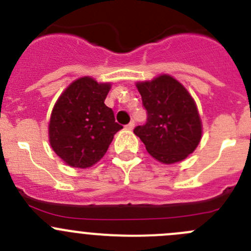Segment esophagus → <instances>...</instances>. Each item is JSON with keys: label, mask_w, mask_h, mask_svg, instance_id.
Masks as SVG:
<instances>
[{"label": "esophagus", "mask_w": 251, "mask_h": 251, "mask_svg": "<svg viewBox=\"0 0 251 251\" xmlns=\"http://www.w3.org/2000/svg\"><path fill=\"white\" fill-rule=\"evenodd\" d=\"M133 127H135V123H133V121H131V123H128L127 125H126V130H132Z\"/></svg>", "instance_id": "34e87169"}]
</instances>
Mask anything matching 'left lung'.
Segmentation results:
<instances>
[{
  "label": "left lung",
  "instance_id": "8db88e82",
  "mask_svg": "<svg viewBox=\"0 0 251 251\" xmlns=\"http://www.w3.org/2000/svg\"><path fill=\"white\" fill-rule=\"evenodd\" d=\"M147 123L135 127L147 152L163 164L184 160L196 150L202 124L195 100L179 81L160 75L152 81L137 82Z\"/></svg>",
  "mask_w": 251,
  "mask_h": 251
}]
</instances>
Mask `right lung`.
<instances>
[{"mask_svg":"<svg viewBox=\"0 0 251 251\" xmlns=\"http://www.w3.org/2000/svg\"><path fill=\"white\" fill-rule=\"evenodd\" d=\"M110 83L92 77L72 82L58 97L51 111L49 141L53 152L67 165L92 167L104 157L114 135L123 126L104 104Z\"/></svg>","mask_w":251,"mask_h":251,"instance_id":"right-lung-1","label":"right lung"}]
</instances>
